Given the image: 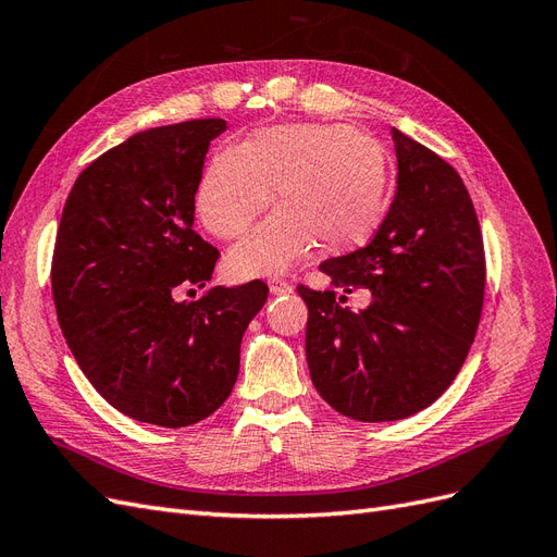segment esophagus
I'll return each instance as SVG.
<instances>
[{
  "mask_svg": "<svg viewBox=\"0 0 557 557\" xmlns=\"http://www.w3.org/2000/svg\"><path fill=\"white\" fill-rule=\"evenodd\" d=\"M269 293L272 295H290L293 293V285L283 278H272L269 281Z\"/></svg>",
  "mask_w": 557,
  "mask_h": 557,
  "instance_id": "obj_1",
  "label": "esophagus"
}]
</instances>
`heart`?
Returning <instances> with one entry per match:
<instances>
[{"instance_id":"b5f03b06","label":"heart","mask_w":557,"mask_h":557,"mask_svg":"<svg viewBox=\"0 0 557 557\" xmlns=\"http://www.w3.org/2000/svg\"><path fill=\"white\" fill-rule=\"evenodd\" d=\"M383 146L350 125H276L237 150H221L201 174L197 211L223 239L244 234L272 201L267 221L232 248L237 276L285 272L311 246L342 252L379 230L387 205Z\"/></svg>"}]
</instances>
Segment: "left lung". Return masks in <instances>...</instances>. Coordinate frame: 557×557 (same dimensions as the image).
<instances>
[{"mask_svg":"<svg viewBox=\"0 0 557 557\" xmlns=\"http://www.w3.org/2000/svg\"><path fill=\"white\" fill-rule=\"evenodd\" d=\"M393 139L397 193L374 239L320 264L334 288L372 293L369 307L350 311L334 290L297 288L309 307L315 391L360 423L409 418L444 395L474 342L485 288L481 227L462 178L395 127Z\"/></svg>","mask_w":557,"mask_h":557,"instance_id":"left-lung-1","label":"left lung"}]
</instances>
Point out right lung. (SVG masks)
Returning a JSON list of instances; mask_svg holds the SVG:
<instances>
[{"label": "right lung", "mask_w": 557, "mask_h": 557, "mask_svg": "<svg viewBox=\"0 0 557 557\" xmlns=\"http://www.w3.org/2000/svg\"><path fill=\"white\" fill-rule=\"evenodd\" d=\"M201 117L132 134L90 162L66 197L53 252V299L81 372L113 409L160 428L211 416L239 376L242 336L269 288L213 285L218 250L193 230L209 144Z\"/></svg>", "instance_id": "1"}]
</instances>
